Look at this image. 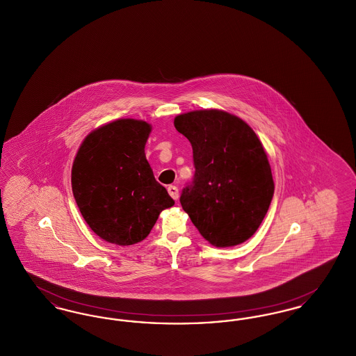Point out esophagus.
<instances>
[{"instance_id":"obj_1","label":"esophagus","mask_w":356,"mask_h":356,"mask_svg":"<svg viewBox=\"0 0 356 356\" xmlns=\"http://www.w3.org/2000/svg\"><path fill=\"white\" fill-rule=\"evenodd\" d=\"M168 193H170V196L173 200H177V199H179V189H177V186H168Z\"/></svg>"}]
</instances>
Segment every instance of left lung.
I'll return each instance as SVG.
<instances>
[{"instance_id":"8db88e82","label":"left lung","mask_w":356,"mask_h":356,"mask_svg":"<svg viewBox=\"0 0 356 356\" xmlns=\"http://www.w3.org/2000/svg\"><path fill=\"white\" fill-rule=\"evenodd\" d=\"M192 145L195 176L180 203L200 235L215 247H234L257 231L272 196L273 179L263 144L235 115L203 109L175 118Z\"/></svg>"}]
</instances>
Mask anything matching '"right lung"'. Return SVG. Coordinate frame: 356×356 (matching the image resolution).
Wrapping results in <instances>:
<instances>
[{
  "mask_svg": "<svg viewBox=\"0 0 356 356\" xmlns=\"http://www.w3.org/2000/svg\"><path fill=\"white\" fill-rule=\"evenodd\" d=\"M151 131L143 120L112 121L86 136L74 157L73 196L86 224L108 243L144 240L160 212L175 204L145 157Z\"/></svg>",
  "mask_w": 356,
  "mask_h": 356,
  "instance_id": "add662e5",
  "label": "right lung"
}]
</instances>
